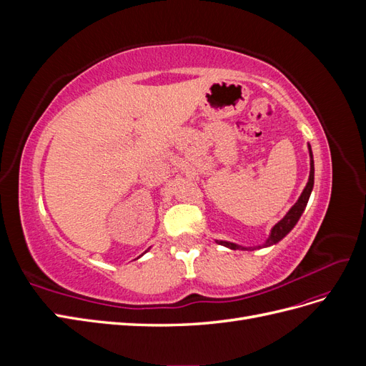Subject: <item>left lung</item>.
<instances>
[{
	"label": "left lung",
	"instance_id": "1",
	"mask_svg": "<svg viewBox=\"0 0 366 366\" xmlns=\"http://www.w3.org/2000/svg\"><path fill=\"white\" fill-rule=\"evenodd\" d=\"M308 152H310V175H308V182H307V184L304 187V191H302L301 197L297 198V202L292 206V209L289 210V212L285 214V217L272 227L270 235H269L267 239H265L264 244L262 246H254V247H244V246L235 244V242H230V241H218L217 239L218 244L224 246V247H229L232 250H237V249L254 250V249L270 247V246L276 244V242H280L287 234H289V232L296 226L299 218H301L302 212L305 210V206L308 203V198H310V195H312V191H313V184H315V162H313L312 147H310V145H308Z\"/></svg>",
	"mask_w": 366,
	"mask_h": 366
}]
</instances>
